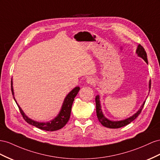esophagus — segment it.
I'll return each instance as SVG.
<instances>
[{
    "mask_svg": "<svg viewBox=\"0 0 160 160\" xmlns=\"http://www.w3.org/2000/svg\"><path fill=\"white\" fill-rule=\"evenodd\" d=\"M95 82H96V80H95V79L93 78L92 77H89L88 78H87V83L90 85L94 84Z\"/></svg>",
    "mask_w": 160,
    "mask_h": 160,
    "instance_id": "obj_1",
    "label": "esophagus"
}]
</instances>
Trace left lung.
Masks as SVG:
<instances>
[{
  "label": "left lung",
  "mask_w": 160,
  "mask_h": 160,
  "mask_svg": "<svg viewBox=\"0 0 160 160\" xmlns=\"http://www.w3.org/2000/svg\"><path fill=\"white\" fill-rule=\"evenodd\" d=\"M136 53L137 55L139 56V57L143 58L146 63L148 64V58H147V53L143 48V47L142 46L141 44H139L137 47V49L136 50ZM149 88L151 89V81H149ZM150 91V90H149ZM145 101L143 102V105H142L140 108V109L138 110L136 113L132 115L131 117H129L127 119L123 120H120V121H112V120H110L108 118H106L104 116H103L102 109H101V105H100V96H97L96 97V114L98 120L100 122V123L103 125V127H107V128H118L120 127H122L126 126V125L128 124L129 123H131L132 121H133L135 120L139 114H141V110L143 109V108L145 105Z\"/></svg>",
  "instance_id": "8db88e82"
}]
</instances>
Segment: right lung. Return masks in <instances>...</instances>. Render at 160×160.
<instances>
[{"instance_id": "add662e5", "label": "right lung", "mask_w": 160, "mask_h": 160, "mask_svg": "<svg viewBox=\"0 0 160 160\" xmlns=\"http://www.w3.org/2000/svg\"><path fill=\"white\" fill-rule=\"evenodd\" d=\"M79 89H80L79 87H76L67 95L62 103L61 110H60L59 114L54 119L51 120L50 122H40L34 121V120L29 118L28 116L25 114L23 111L21 110L20 106L17 104V103L14 97L13 88H12V81L11 80V91H12V96H13L14 100L17 106H18L21 114L23 116V118H24V120L28 124H32L34 127L46 131H54L59 130V129L62 128L63 127H64V125L67 123L68 120L70 118L71 108H72L73 101H74V99L77 96V94L78 93Z\"/></svg>"}]
</instances>
